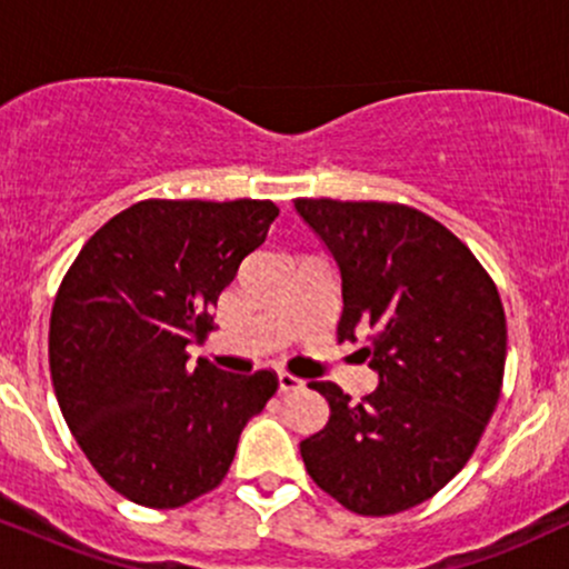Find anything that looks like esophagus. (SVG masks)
Segmentation results:
<instances>
[{"label": "esophagus", "mask_w": 569, "mask_h": 569, "mask_svg": "<svg viewBox=\"0 0 569 569\" xmlns=\"http://www.w3.org/2000/svg\"><path fill=\"white\" fill-rule=\"evenodd\" d=\"M305 382L299 380V377L289 375V371H280L278 375V390L280 393H289V390H302Z\"/></svg>", "instance_id": "obj_1"}]
</instances>
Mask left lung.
Segmentation results:
<instances>
[{
	"instance_id": "left-lung-1",
	"label": "left lung",
	"mask_w": 569,
	"mask_h": 569,
	"mask_svg": "<svg viewBox=\"0 0 569 569\" xmlns=\"http://www.w3.org/2000/svg\"><path fill=\"white\" fill-rule=\"evenodd\" d=\"M342 278L337 339L361 348L380 385L361 403L310 382L329 422L299 443L307 473L352 513L420 506L471 460L498 407L506 312L498 286L447 227L401 202L299 198Z\"/></svg>"
}]
</instances>
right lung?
<instances>
[{"instance_id": "1", "label": "right lung", "mask_w": 569, "mask_h": 569, "mask_svg": "<svg viewBox=\"0 0 569 569\" xmlns=\"http://www.w3.org/2000/svg\"><path fill=\"white\" fill-rule=\"evenodd\" d=\"M278 217L270 200H141L98 230L61 280L50 377L77 443L122 498L179 508L221 485L272 371L189 367L211 307Z\"/></svg>"}]
</instances>
